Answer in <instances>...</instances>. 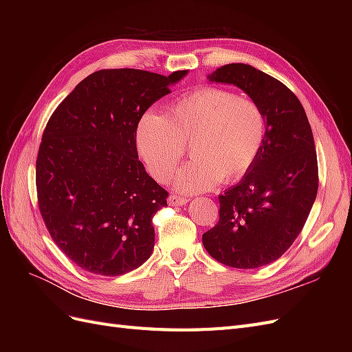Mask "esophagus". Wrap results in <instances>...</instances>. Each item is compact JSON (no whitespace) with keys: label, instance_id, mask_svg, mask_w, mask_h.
Listing matches in <instances>:
<instances>
[{"label":"esophagus","instance_id":"34e87169","mask_svg":"<svg viewBox=\"0 0 352 352\" xmlns=\"http://www.w3.org/2000/svg\"><path fill=\"white\" fill-rule=\"evenodd\" d=\"M167 202H168V206H172V207H182L186 204L188 199L184 197H179V195H170Z\"/></svg>","mask_w":352,"mask_h":352}]
</instances>
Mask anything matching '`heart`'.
Segmentation results:
<instances>
[{"label":"heart","mask_w":352,"mask_h":352,"mask_svg":"<svg viewBox=\"0 0 352 352\" xmlns=\"http://www.w3.org/2000/svg\"><path fill=\"white\" fill-rule=\"evenodd\" d=\"M264 138L260 105L219 88L184 95L168 105L166 117L145 111L135 129L138 154L160 182L172 176L189 145L194 158L173 176L175 189L184 194L242 177L257 160Z\"/></svg>","instance_id":"1"}]
</instances>
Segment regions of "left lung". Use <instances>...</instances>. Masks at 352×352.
Wrapping results in <instances>:
<instances>
[{
    "instance_id": "8db88e82",
    "label": "left lung",
    "mask_w": 352,
    "mask_h": 352,
    "mask_svg": "<svg viewBox=\"0 0 352 352\" xmlns=\"http://www.w3.org/2000/svg\"><path fill=\"white\" fill-rule=\"evenodd\" d=\"M238 87L265 117V138L251 168L219 195V223L202 235L212 258L257 269L282 257L302 230L317 195L318 168L311 126L302 104L282 82L243 63L208 74Z\"/></svg>"
}]
</instances>
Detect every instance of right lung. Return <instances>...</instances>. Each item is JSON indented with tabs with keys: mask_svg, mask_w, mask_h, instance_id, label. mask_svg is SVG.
<instances>
[{
	"mask_svg": "<svg viewBox=\"0 0 352 352\" xmlns=\"http://www.w3.org/2000/svg\"><path fill=\"white\" fill-rule=\"evenodd\" d=\"M186 74L95 72L48 120L36 160L39 211L52 241L80 269L120 276L151 257L153 217L168 194L138 158L135 129Z\"/></svg>",
	"mask_w": 352,
	"mask_h": 352,
	"instance_id": "right-lung-1",
	"label": "right lung"
}]
</instances>
